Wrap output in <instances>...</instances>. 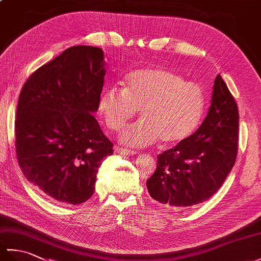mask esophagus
<instances>
[{"label":"esophagus","instance_id":"34e87169","mask_svg":"<svg viewBox=\"0 0 261 261\" xmlns=\"http://www.w3.org/2000/svg\"><path fill=\"white\" fill-rule=\"evenodd\" d=\"M115 151L118 153H121V154H129V156H134V154L137 153V151L135 150H131V149H125V148H122V147H116L115 148Z\"/></svg>","mask_w":261,"mask_h":261}]
</instances>
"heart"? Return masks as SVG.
Wrapping results in <instances>:
<instances>
[{"instance_id": "b5f03b06", "label": "heart", "mask_w": 261, "mask_h": 261, "mask_svg": "<svg viewBox=\"0 0 261 261\" xmlns=\"http://www.w3.org/2000/svg\"><path fill=\"white\" fill-rule=\"evenodd\" d=\"M204 107L201 86L160 67L132 71L124 88L110 87L99 99V111L113 131L121 130L140 109L141 120L120 135L122 142L136 147L159 140L169 146L187 139L201 122Z\"/></svg>"}]
</instances>
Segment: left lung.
<instances>
[{
    "label": "left lung",
    "mask_w": 261,
    "mask_h": 261,
    "mask_svg": "<svg viewBox=\"0 0 261 261\" xmlns=\"http://www.w3.org/2000/svg\"><path fill=\"white\" fill-rule=\"evenodd\" d=\"M239 111L220 75L201 126L187 139L157 157L146 185L150 196L169 208L193 206L219 191L236 163Z\"/></svg>",
    "instance_id": "left-lung-1"
}]
</instances>
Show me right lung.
I'll use <instances>...</instances> for the list:
<instances>
[{"mask_svg": "<svg viewBox=\"0 0 261 261\" xmlns=\"http://www.w3.org/2000/svg\"><path fill=\"white\" fill-rule=\"evenodd\" d=\"M102 48L74 46L38 68L22 87L15 152L25 178L58 203L81 204L95 191L113 143L93 114L104 85Z\"/></svg>", "mask_w": 261, "mask_h": 261, "instance_id": "1", "label": "right lung"}]
</instances>
